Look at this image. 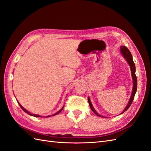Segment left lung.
Wrapping results in <instances>:
<instances>
[{
	"mask_svg": "<svg viewBox=\"0 0 151 151\" xmlns=\"http://www.w3.org/2000/svg\"><path fill=\"white\" fill-rule=\"evenodd\" d=\"M120 51H121V53L122 54V55L123 56V57L125 58V60H127L128 63H129V66L130 67L132 77V79H133V89H132L131 96L130 98L129 101V103H128L127 106L124 109V110H123L120 113V114H122V113H124L125 111H126L127 109L129 108V107L130 106V105H131L132 101H133V100L134 99L135 94L136 91H137V77L135 76V63L134 62L133 58H132V54H131L130 52L129 51V50L125 46H121L120 47ZM88 103H89V106H90V108L91 109V110H92L97 116H98L99 117L106 118V117H104V116H102L101 115H99V114L97 113V111L94 109V107L93 106L92 103H91V100H90L89 97H88Z\"/></svg>",
	"mask_w": 151,
	"mask_h": 151,
	"instance_id": "8db88e82",
	"label": "left lung"
}]
</instances>
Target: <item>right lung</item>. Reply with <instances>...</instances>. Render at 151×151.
I'll return each instance as SVG.
<instances>
[{"instance_id": "right-lung-1", "label": "right lung", "mask_w": 151, "mask_h": 151, "mask_svg": "<svg viewBox=\"0 0 151 151\" xmlns=\"http://www.w3.org/2000/svg\"><path fill=\"white\" fill-rule=\"evenodd\" d=\"M17 103H18V104H19V106H21V109H22V110H23L24 112H26V113H28V115H31V116H35V117H50V116H55V115H57V114H58L59 113H60L62 109H63V106L60 109V110H59L58 111H57V113H55V114H53V115H48V116H40V115H36V114H33V113H30V112H29L28 111H27L26 109H25V108H24L23 107H22L21 105L20 104V103L17 101Z\"/></svg>"}]
</instances>
